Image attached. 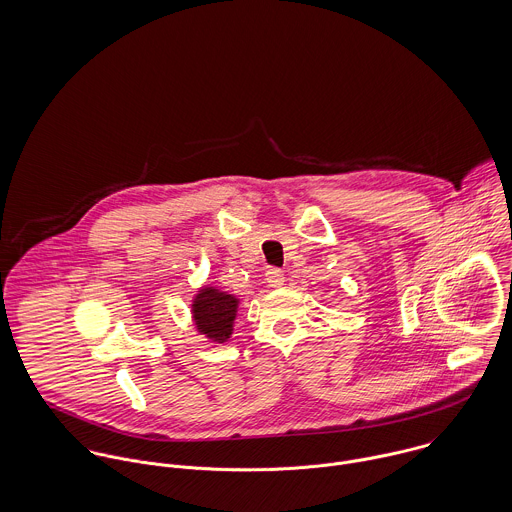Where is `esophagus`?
Instances as JSON below:
<instances>
[{
  "instance_id": "obj_1",
  "label": "esophagus",
  "mask_w": 512,
  "mask_h": 512,
  "mask_svg": "<svg viewBox=\"0 0 512 512\" xmlns=\"http://www.w3.org/2000/svg\"><path fill=\"white\" fill-rule=\"evenodd\" d=\"M266 280H268L270 288H282L284 282H286L284 272H282L280 268H270V270L266 272Z\"/></svg>"
}]
</instances>
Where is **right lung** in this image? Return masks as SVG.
Wrapping results in <instances>:
<instances>
[{"label": "right lung", "instance_id": "obj_1", "mask_svg": "<svg viewBox=\"0 0 512 512\" xmlns=\"http://www.w3.org/2000/svg\"><path fill=\"white\" fill-rule=\"evenodd\" d=\"M238 303L232 293L220 292L213 286L201 288L191 305L197 331L215 343H224L232 335Z\"/></svg>", "mask_w": 512, "mask_h": 512}]
</instances>
